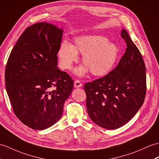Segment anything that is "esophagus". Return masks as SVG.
Listing matches in <instances>:
<instances>
[{"label":"esophagus","instance_id":"obj_1","mask_svg":"<svg viewBox=\"0 0 159 159\" xmlns=\"http://www.w3.org/2000/svg\"><path fill=\"white\" fill-rule=\"evenodd\" d=\"M82 86V84L79 80H76L74 82V87L75 88H80Z\"/></svg>","mask_w":159,"mask_h":159}]
</instances>
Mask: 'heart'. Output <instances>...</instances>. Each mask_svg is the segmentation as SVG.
Returning a JSON list of instances; mask_svg holds the SVG:
<instances>
[{
    "label": "heart",
    "instance_id": "heart-1",
    "mask_svg": "<svg viewBox=\"0 0 159 159\" xmlns=\"http://www.w3.org/2000/svg\"><path fill=\"white\" fill-rule=\"evenodd\" d=\"M82 55L84 66L75 69V73L82 76L90 71L94 76H103L109 73L117 62L119 55L118 46L109 42L105 37L86 35L77 37L74 44L63 42L58 50L60 67L67 70L78 60V54Z\"/></svg>",
    "mask_w": 159,
    "mask_h": 159
}]
</instances>
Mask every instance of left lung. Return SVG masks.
Wrapping results in <instances>:
<instances>
[{
  "instance_id": "obj_1",
  "label": "left lung",
  "mask_w": 159,
  "mask_h": 159,
  "mask_svg": "<svg viewBox=\"0 0 159 159\" xmlns=\"http://www.w3.org/2000/svg\"><path fill=\"white\" fill-rule=\"evenodd\" d=\"M121 37L127 48L117 67L84 86L89 117L107 129L119 128L128 122L140 109L146 93L144 59L124 29Z\"/></svg>"
}]
</instances>
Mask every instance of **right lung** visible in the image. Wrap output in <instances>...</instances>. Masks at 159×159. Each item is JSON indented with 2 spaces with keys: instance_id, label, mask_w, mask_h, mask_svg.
<instances>
[{
  "instance_id": "right-lung-1",
  "label": "right lung",
  "mask_w": 159,
  "mask_h": 159,
  "mask_svg": "<svg viewBox=\"0 0 159 159\" xmlns=\"http://www.w3.org/2000/svg\"><path fill=\"white\" fill-rule=\"evenodd\" d=\"M63 30L48 23H37L19 38L6 65L7 92L13 111L34 129L48 128L63 114L73 88L68 73L57 67Z\"/></svg>"
}]
</instances>
